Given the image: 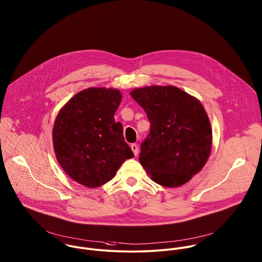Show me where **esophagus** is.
Returning a JSON list of instances; mask_svg holds the SVG:
<instances>
[{"mask_svg":"<svg viewBox=\"0 0 262 262\" xmlns=\"http://www.w3.org/2000/svg\"><path fill=\"white\" fill-rule=\"evenodd\" d=\"M130 149H132V151L134 152L135 156H137L138 153H139V147H138V145H137V144H132V145H130Z\"/></svg>","mask_w":262,"mask_h":262,"instance_id":"1","label":"esophagus"}]
</instances>
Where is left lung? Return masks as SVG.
Returning a JSON list of instances; mask_svg holds the SVG:
<instances>
[{
    "label": "left lung",
    "mask_w": 262,
    "mask_h": 262,
    "mask_svg": "<svg viewBox=\"0 0 262 262\" xmlns=\"http://www.w3.org/2000/svg\"><path fill=\"white\" fill-rule=\"evenodd\" d=\"M130 95L151 123L141 145L140 163L162 186L188 182L205 166L211 150V128L204 106L174 86L139 88Z\"/></svg>",
    "instance_id": "1"
}]
</instances>
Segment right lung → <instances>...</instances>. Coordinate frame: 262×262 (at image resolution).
I'll use <instances>...</instances> for the list:
<instances>
[{
	"mask_svg": "<svg viewBox=\"0 0 262 262\" xmlns=\"http://www.w3.org/2000/svg\"><path fill=\"white\" fill-rule=\"evenodd\" d=\"M121 97L116 89L89 88L76 94L56 116L55 156L63 171L84 186L103 185L134 157L121 123L114 120Z\"/></svg>",
	"mask_w": 262,
	"mask_h": 262,
	"instance_id": "obj_1",
	"label": "right lung"
}]
</instances>
